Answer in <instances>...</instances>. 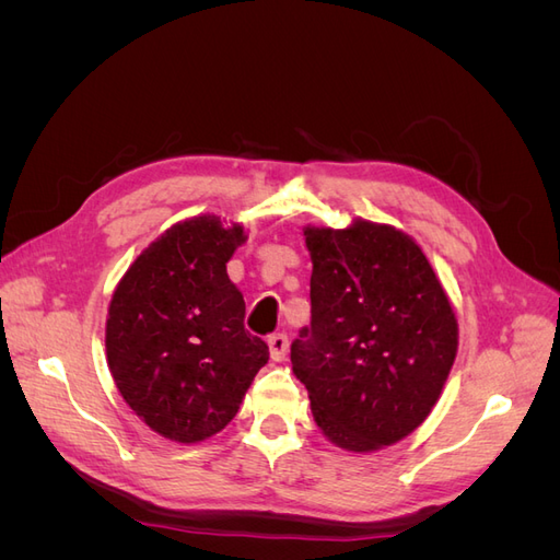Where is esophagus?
<instances>
[{"label":"esophagus","instance_id":"1","mask_svg":"<svg viewBox=\"0 0 560 560\" xmlns=\"http://www.w3.org/2000/svg\"><path fill=\"white\" fill-rule=\"evenodd\" d=\"M268 350H270V360L282 362L287 358V350H290V338H287V334H270Z\"/></svg>","mask_w":560,"mask_h":560}]
</instances>
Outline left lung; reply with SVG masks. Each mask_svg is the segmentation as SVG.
Returning a JSON list of instances; mask_svg holds the SVG:
<instances>
[{"label":"left lung","instance_id":"obj_1","mask_svg":"<svg viewBox=\"0 0 560 560\" xmlns=\"http://www.w3.org/2000/svg\"><path fill=\"white\" fill-rule=\"evenodd\" d=\"M311 327L294 376L331 444L371 453L430 416L457 352V319L420 245L389 224L306 226Z\"/></svg>","mask_w":560,"mask_h":560}]
</instances>
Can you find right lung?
I'll return each mask as SVG.
<instances>
[{
	"mask_svg": "<svg viewBox=\"0 0 560 560\" xmlns=\"http://www.w3.org/2000/svg\"><path fill=\"white\" fill-rule=\"evenodd\" d=\"M241 224L198 214L167 229L116 284L105 329L107 364L130 409L161 436L196 444L222 432L268 362L226 264Z\"/></svg>",
	"mask_w": 560,
	"mask_h": 560,
	"instance_id": "add662e5",
	"label": "right lung"
}]
</instances>
